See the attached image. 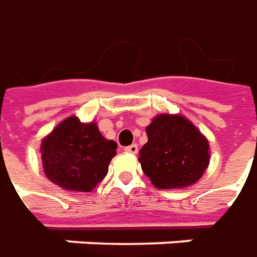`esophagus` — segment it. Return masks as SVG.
<instances>
[{"label":"esophagus","instance_id":"esophagus-1","mask_svg":"<svg viewBox=\"0 0 257 257\" xmlns=\"http://www.w3.org/2000/svg\"><path fill=\"white\" fill-rule=\"evenodd\" d=\"M124 151L127 154H137L138 152V147L136 144H133V145H128V147H125Z\"/></svg>","mask_w":257,"mask_h":257}]
</instances>
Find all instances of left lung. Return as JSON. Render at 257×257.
Returning a JSON list of instances; mask_svg holds the SVG:
<instances>
[{
	"label": "left lung",
	"instance_id": "8db88e82",
	"mask_svg": "<svg viewBox=\"0 0 257 257\" xmlns=\"http://www.w3.org/2000/svg\"><path fill=\"white\" fill-rule=\"evenodd\" d=\"M147 136L138 161L156 188H187L203 176L210 162L209 141L185 116L156 114Z\"/></svg>",
	"mask_w": 257,
	"mask_h": 257
}]
</instances>
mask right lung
I'll return each instance as SVG.
<instances>
[{"label": "right lung", "instance_id": "add662e5", "mask_svg": "<svg viewBox=\"0 0 257 257\" xmlns=\"http://www.w3.org/2000/svg\"><path fill=\"white\" fill-rule=\"evenodd\" d=\"M116 148L117 144L103 137L95 121L83 123L70 116L43 138L40 152L50 181L63 190L90 192L108 174Z\"/></svg>", "mask_w": 257, "mask_h": 257}]
</instances>
